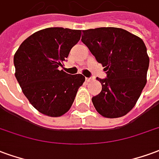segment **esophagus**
Returning <instances> with one entry per match:
<instances>
[{
  "instance_id": "obj_1",
  "label": "esophagus",
  "mask_w": 159,
  "mask_h": 159,
  "mask_svg": "<svg viewBox=\"0 0 159 159\" xmlns=\"http://www.w3.org/2000/svg\"><path fill=\"white\" fill-rule=\"evenodd\" d=\"M85 80H86V82H90V81L92 80V78H85Z\"/></svg>"
}]
</instances>
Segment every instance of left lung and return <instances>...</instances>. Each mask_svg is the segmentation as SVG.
I'll use <instances>...</instances> for the list:
<instances>
[{
	"mask_svg": "<svg viewBox=\"0 0 159 159\" xmlns=\"http://www.w3.org/2000/svg\"><path fill=\"white\" fill-rule=\"evenodd\" d=\"M81 40L107 71L106 79L97 78L102 87L92 97L95 108L105 118L125 116L147 84L149 57L143 40L113 27L83 30Z\"/></svg>",
	"mask_w": 159,
	"mask_h": 159,
	"instance_id": "left-lung-1",
	"label": "left lung"
}]
</instances>
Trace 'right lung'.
Instances as JSON below:
<instances>
[{"label":"right lung","mask_w":159,"mask_h":159,"mask_svg":"<svg viewBox=\"0 0 159 159\" xmlns=\"http://www.w3.org/2000/svg\"><path fill=\"white\" fill-rule=\"evenodd\" d=\"M80 36L78 30L47 28L28 37L15 53V77L31 105L46 116L67 113L84 82L80 74L58 69Z\"/></svg>","instance_id":"right-lung-1"}]
</instances>
